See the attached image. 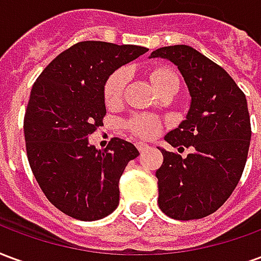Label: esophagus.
<instances>
[{"mask_svg": "<svg viewBox=\"0 0 261 261\" xmlns=\"http://www.w3.org/2000/svg\"><path fill=\"white\" fill-rule=\"evenodd\" d=\"M136 145L140 152H145V151H148V148H149V145H148V144H144V142H137Z\"/></svg>", "mask_w": 261, "mask_h": 261, "instance_id": "obj_1", "label": "esophagus"}]
</instances>
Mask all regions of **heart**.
<instances>
[{
  "label": "heart",
  "mask_w": 261,
  "mask_h": 261,
  "mask_svg": "<svg viewBox=\"0 0 261 261\" xmlns=\"http://www.w3.org/2000/svg\"><path fill=\"white\" fill-rule=\"evenodd\" d=\"M127 81H128L127 69H117L116 72L109 76L106 84H105V91H103L105 102L108 106H114L121 100ZM151 81H152L153 86L156 88L158 92H162L170 85L179 84V78L169 69H155L151 74ZM128 127L133 133H136L137 136L151 138V137L158 134L161 127H162V123L153 116L138 114L128 121Z\"/></svg>",
  "instance_id": "heart-1"
}]
</instances>
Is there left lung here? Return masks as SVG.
<instances>
[{"label":"left lung","instance_id":"left-lung-1","mask_svg":"<svg viewBox=\"0 0 261 261\" xmlns=\"http://www.w3.org/2000/svg\"><path fill=\"white\" fill-rule=\"evenodd\" d=\"M149 59L173 63L192 97L186 120L165 141L194 152L181 158L159 148V208L179 221L204 218L229 198L245 169L252 137L246 96L222 67L190 46L161 47Z\"/></svg>","mask_w":261,"mask_h":261}]
</instances>
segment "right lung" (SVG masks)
Wrapping results in <instances>:
<instances>
[{
	"mask_svg": "<svg viewBox=\"0 0 261 261\" xmlns=\"http://www.w3.org/2000/svg\"><path fill=\"white\" fill-rule=\"evenodd\" d=\"M147 51L133 44L76 43L32 88L23 120L29 165L48 201L72 218L102 219L119 205L120 177L140 152L121 138L97 149L88 137L103 125L109 76Z\"/></svg>",
	"mask_w": 261,
	"mask_h": 261,
	"instance_id": "right-lung-1",
	"label": "right lung"
}]
</instances>
